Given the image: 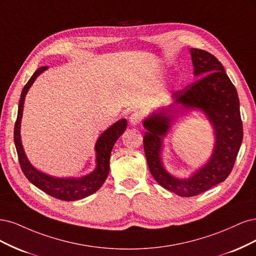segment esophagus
Wrapping results in <instances>:
<instances>
[{
  "instance_id": "1",
  "label": "esophagus",
  "mask_w": 256,
  "mask_h": 256,
  "mask_svg": "<svg viewBox=\"0 0 256 256\" xmlns=\"http://www.w3.org/2000/svg\"><path fill=\"white\" fill-rule=\"evenodd\" d=\"M142 112H139V110H134L133 112H132L130 117V122L132 123V124H138V123L142 120Z\"/></svg>"
}]
</instances>
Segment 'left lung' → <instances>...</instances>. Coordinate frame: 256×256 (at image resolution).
I'll return each mask as SVG.
<instances>
[{
	"mask_svg": "<svg viewBox=\"0 0 256 256\" xmlns=\"http://www.w3.org/2000/svg\"><path fill=\"white\" fill-rule=\"evenodd\" d=\"M190 54L194 73L200 78L173 92V103L168 108L153 114L144 122L146 128L144 149L151 174L160 186L180 196L200 194L226 180L233 170L244 137L237 90L224 66L212 54L200 48H192ZM176 104L202 109L213 122L218 139L211 160L188 180L170 176L159 158L161 136L166 132Z\"/></svg>",
	"mask_w": 256,
	"mask_h": 256,
	"instance_id": "1",
	"label": "left lung"
}]
</instances>
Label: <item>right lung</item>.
<instances>
[{
    "label": "right lung",
    "mask_w": 256,
    "mask_h": 256,
    "mask_svg": "<svg viewBox=\"0 0 256 256\" xmlns=\"http://www.w3.org/2000/svg\"><path fill=\"white\" fill-rule=\"evenodd\" d=\"M46 68L48 67L38 68L22 90L18 107V116L14 123V140L16 149H17L21 170L32 184H34L46 194H50L51 196H54L58 200L76 201L92 194L103 185L110 172V158L112 146L126 128L128 123L126 119L119 120L108 130H106L100 136V138L98 139L96 144V168L87 176L80 178H55L36 170L30 164L26 154H24L20 139V123L26 94L28 92L32 84L34 83L36 78Z\"/></svg>",
    "instance_id": "add662e5"
}]
</instances>
